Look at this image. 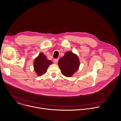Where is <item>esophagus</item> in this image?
Returning a JSON list of instances; mask_svg holds the SVG:
<instances>
[{
  "label": "esophagus",
  "instance_id": "esophagus-1",
  "mask_svg": "<svg viewBox=\"0 0 121 121\" xmlns=\"http://www.w3.org/2000/svg\"><path fill=\"white\" fill-rule=\"evenodd\" d=\"M53 61H54V63L56 64L57 63V62H58V59H54Z\"/></svg>",
  "mask_w": 121,
  "mask_h": 121
}]
</instances>
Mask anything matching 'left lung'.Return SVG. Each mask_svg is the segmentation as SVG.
Returning a JSON list of instances; mask_svg holds the SVG:
<instances>
[{"label":"left lung","mask_w":121,"mask_h":121,"mask_svg":"<svg viewBox=\"0 0 121 121\" xmlns=\"http://www.w3.org/2000/svg\"><path fill=\"white\" fill-rule=\"evenodd\" d=\"M58 65L62 74L66 77H70L78 70L80 62L77 55L71 52H67L59 60Z\"/></svg>","instance_id":"obj_1"}]
</instances>
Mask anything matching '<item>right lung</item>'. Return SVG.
I'll use <instances>...</instances> for the list:
<instances>
[{
  "label": "right lung",
  "mask_w": 121,
  "mask_h": 121,
  "mask_svg": "<svg viewBox=\"0 0 121 121\" xmlns=\"http://www.w3.org/2000/svg\"><path fill=\"white\" fill-rule=\"evenodd\" d=\"M52 64V62L47 59L46 56L43 53H41L34 60V69L36 73L39 76L44 74L49 66Z\"/></svg>",
  "instance_id": "add662e5"
}]
</instances>
